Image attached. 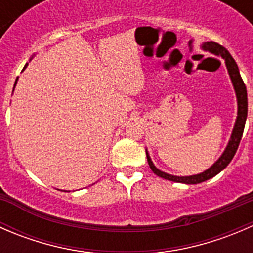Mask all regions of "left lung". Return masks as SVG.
Here are the masks:
<instances>
[{
	"instance_id": "left-lung-1",
	"label": "left lung",
	"mask_w": 253,
	"mask_h": 253,
	"mask_svg": "<svg viewBox=\"0 0 253 253\" xmlns=\"http://www.w3.org/2000/svg\"><path fill=\"white\" fill-rule=\"evenodd\" d=\"M202 48L209 52L214 53L216 56H221V57L225 60L226 68H228V72L230 75L231 82L234 84V88L236 91V98H237V119L235 122V126H234L233 134H231V138L229 141L228 147H226L225 152L223 153L220 158L209 168L208 170H206L205 172L198 175H192V176H174L169 175L167 172H163L160 170H158L154 167L153 162L150 160L149 155L147 153V159L148 164H149L150 169L154 172L155 175H158L159 177L165 178V180L174 181V182H181V183H187V185H196V183H201L203 181L209 180V178L214 177L215 175H218L221 170L225 169L228 167L229 163L231 162V159L235 155L237 148H239L240 141H241L242 133H244L245 128V122H246L247 117V90L246 85H245L244 81H242L241 76H240L239 67H237L235 60L231 57V55L229 53V51L225 47L221 46V45L216 44L214 42H207L202 45Z\"/></svg>"
}]
</instances>
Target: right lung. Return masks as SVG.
Segmentation results:
<instances>
[{
    "label": "right lung",
    "mask_w": 253,
    "mask_h": 253,
    "mask_svg": "<svg viewBox=\"0 0 253 253\" xmlns=\"http://www.w3.org/2000/svg\"><path fill=\"white\" fill-rule=\"evenodd\" d=\"M27 66H28V63L24 66V68H23V70H25V68H27ZM17 79H18V78H17ZM16 83H17V81H16ZM16 83H14V85H16Z\"/></svg>",
    "instance_id": "right-lung-1"
}]
</instances>
